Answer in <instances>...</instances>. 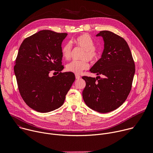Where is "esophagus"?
Returning a JSON list of instances; mask_svg holds the SVG:
<instances>
[{
	"label": "esophagus",
	"instance_id": "obj_1",
	"mask_svg": "<svg viewBox=\"0 0 153 153\" xmlns=\"http://www.w3.org/2000/svg\"><path fill=\"white\" fill-rule=\"evenodd\" d=\"M75 77H76V79H79L80 78V76L79 74H76Z\"/></svg>",
	"mask_w": 153,
	"mask_h": 153
}]
</instances>
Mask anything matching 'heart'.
<instances>
[{
	"mask_svg": "<svg viewBox=\"0 0 153 153\" xmlns=\"http://www.w3.org/2000/svg\"><path fill=\"white\" fill-rule=\"evenodd\" d=\"M75 44L82 48L83 52L82 55L81 60H73L66 66L68 71L75 73L76 74H80L82 71L86 70L89 67V63L85 58L88 59L91 62H95L99 57L100 54L99 51L94 47L95 42L87 34H83L74 39ZM72 45L70 42H67L62 47V55L65 59H69L71 57Z\"/></svg>",
	"mask_w": 153,
	"mask_h": 153,
	"instance_id": "b5f03b06",
	"label": "heart"
}]
</instances>
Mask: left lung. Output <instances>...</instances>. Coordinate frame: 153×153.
Masks as SVG:
<instances>
[{"mask_svg":"<svg viewBox=\"0 0 153 153\" xmlns=\"http://www.w3.org/2000/svg\"><path fill=\"white\" fill-rule=\"evenodd\" d=\"M104 49L101 58L90 71L102 78L83 76L86 86L83 100L92 110L100 113L115 110L126 100L131 89L135 65L127 42L109 31H102Z\"/></svg>","mask_w":153,"mask_h":153,"instance_id":"1","label":"left lung"}]
</instances>
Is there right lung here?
<instances>
[{"label":"right lung","instance_id":"right-lung-1","mask_svg":"<svg viewBox=\"0 0 153 153\" xmlns=\"http://www.w3.org/2000/svg\"><path fill=\"white\" fill-rule=\"evenodd\" d=\"M67 34L42 30L26 38L19 48L14 67L18 88L26 104L38 112L60 107L75 80L73 73H61V45ZM52 71L58 75L50 77Z\"/></svg>","mask_w":153,"mask_h":153}]
</instances>
